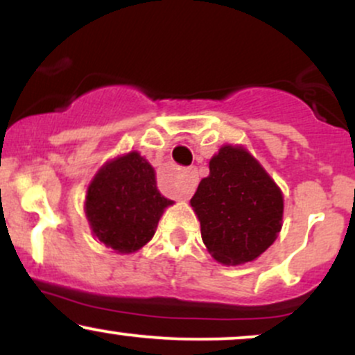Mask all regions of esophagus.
Segmentation results:
<instances>
[{
    "mask_svg": "<svg viewBox=\"0 0 355 355\" xmlns=\"http://www.w3.org/2000/svg\"><path fill=\"white\" fill-rule=\"evenodd\" d=\"M187 175V180L183 183V189H182V200L187 202L191 197L195 189H197V182H198V175H197V168L195 166H190V168L185 170Z\"/></svg>",
    "mask_w": 355,
    "mask_h": 355,
    "instance_id": "obj_1",
    "label": "esophagus"
}]
</instances>
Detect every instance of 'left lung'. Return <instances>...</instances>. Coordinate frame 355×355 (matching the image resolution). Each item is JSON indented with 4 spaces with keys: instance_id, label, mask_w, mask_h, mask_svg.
Segmentation results:
<instances>
[{
    "instance_id": "obj_1",
    "label": "left lung",
    "mask_w": 355,
    "mask_h": 355,
    "mask_svg": "<svg viewBox=\"0 0 355 355\" xmlns=\"http://www.w3.org/2000/svg\"><path fill=\"white\" fill-rule=\"evenodd\" d=\"M209 168L190 200L203 243L223 266L254 262L282 229V190L242 145H223Z\"/></svg>"
}]
</instances>
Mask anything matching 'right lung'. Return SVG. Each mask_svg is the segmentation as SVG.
<instances>
[{
	"mask_svg": "<svg viewBox=\"0 0 355 355\" xmlns=\"http://www.w3.org/2000/svg\"><path fill=\"white\" fill-rule=\"evenodd\" d=\"M173 200L157 189L155 168L137 150L101 166L85 197L93 237L116 254H133L146 245Z\"/></svg>",
	"mask_w": 355,
	"mask_h": 355,
	"instance_id": "obj_1",
	"label": "right lung"
}]
</instances>
